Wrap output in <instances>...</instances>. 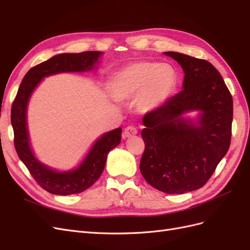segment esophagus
Wrapping results in <instances>:
<instances>
[{"label":"esophagus","instance_id":"34e87169","mask_svg":"<svg viewBox=\"0 0 250 250\" xmlns=\"http://www.w3.org/2000/svg\"><path fill=\"white\" fill-rule=\"evenodd\" d=\"M138 133V129L135 128L134 126H127L125 129H124V132H123V138L126 139V138H129V137H132V135H135Z\"/></svg>","mask_w":250,"mask_h":250}]
</instances>
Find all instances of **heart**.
Returning a JSON list of instances; mask_svg holds the SVG:
<instances>
[{"mask_svg": "<svg viewBox=\"0 0 250 250\" xmlns=\"http://www.w3.org/2000/svg\"><path fill=\"white\" fill-rule=\"evenodd\" d=\"M175 73L167 65L139 62L121 69L112 78V92L120 100L138 96V106L143 111L157 108L175 86Z\"/></svg>", "mask_w": 250, "mask_h": 250, "instance_id": "heart-1", "label": "heart"}]
</instances>
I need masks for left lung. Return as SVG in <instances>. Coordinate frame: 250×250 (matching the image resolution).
I'll list each match as a JSON object with an SVG mask.
<instances>
[{"label": "left lung", "mask_w": 250, "mask_h": 250, "mask_svg": "<svg viewBox=\"0 0 250 250\" xmlns=\"http://www.w3.org/2000/svg\"><path fill=\"white\" fill-rule=\"evenodd\" d=\"M165 54L183 67L184 89L144 117L140 170L157 190L184 194L206 185L229 151L232 97L210 62L177 52ZM191 110L203 112L199 126L181 118Z\"/></svg>", "instance_id": "left-lung-1"}]
</instances>
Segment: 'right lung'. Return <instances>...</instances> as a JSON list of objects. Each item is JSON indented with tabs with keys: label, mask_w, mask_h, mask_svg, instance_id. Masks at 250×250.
I'll list each match as a JSON object with an SVG mask.
<instances>
[{
	"label": "right lung",
	"mask_w": 250,
	"mask_h": 250,
	"mask_svg": "<svg viewBox=\"0 0 250 250\" xmlns=\"http://www.w3.org/2000/svg\"><path fill=\"white\" fill-rule=\"evenodd\" d=\"M101 54L102 52L99 51L64 53L31 67L22 78L18 94L12 102L11 124L17 153L37 185L51 194H77L92 187L104 170L108 152L120 144L122 129L117 128L103 134L76 170L65 173L55 172L37 161L30 148L26 125V109L29 98L43 77L60 72L92 70Z\"/></svg>",
	"instance_id": "add662e5"
}]
</instances>
